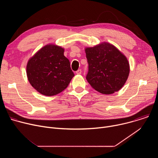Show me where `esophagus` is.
I'll use <instances>...</instances> for the list:
<instances>
[{
    "instance_id": "esophagus-1",
    "label": "esophagus",
    "mask_w": 158,
    "mask_h": 158,
    "mask_svg": "<svg viewBox=\"0 0 158 158\" xmlns=\"http://www.w3.org/2000/svg\"><path fill=\"white\" fill-rule=\"evenodd\" d=\"M81 73H82V71H81V69H78V70L76 72V73L77 74H78V75H80V74H81Z\"/></svg>"
}]
</instances>
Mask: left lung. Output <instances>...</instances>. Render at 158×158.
I'll return each instance as SVG.
<instances>
[{
  "label": "left lung",
  "instance_id": "1",
  "mask_svg": "<svg viewBox=\"0 0 158 158\" xmlns=\"http://www.w3.org/2000/svg\"><path fill=\"white\" fill-rule=\"evenodd\" d=\"M85 52L89 64L86 79L91 87L104 94L119 91L129 74L126 57L108 42L85 48Z\"/></svg>",
  "mask_w": 158,
  "mask_h": 158
}]
</instances>
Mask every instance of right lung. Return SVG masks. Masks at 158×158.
<instances>
[{"instance_id": "add662e5", "label": "right lung", "mask_w": 158, "mask_h": 158, "mask_svg": "<svg viewBox=\"0 0 158 158\" xmlns=\"http://www.w3.org/2000/svg\"><path fill=\"white\" fill-rule=\"evenodd\" d=\"M64 52V49L60 46L48 44L28 60V80L41 94L52 96L61 93L74 76L70 62Z\"/></svg>"}]
</instances>
